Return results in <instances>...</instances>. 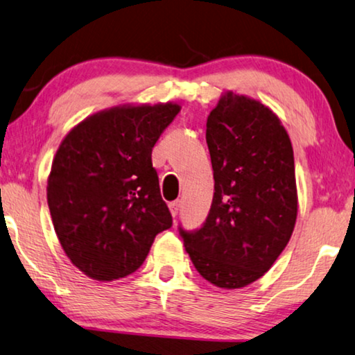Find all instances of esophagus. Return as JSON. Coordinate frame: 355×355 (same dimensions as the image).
<instances>
[{"mask_svg":"<svg viewBox=\"0 0 355 355\" xmlns=\"http://www.w3.org/2000/svg\"><path fill=\"white\" fill-rule=\"evenodd\" d=\"M179 205H181V203H179L178 200H176V202L169 203V211H171L173 216H178V213H179Z\"/></svg>","mask_w":355,"mask_h":355,"instance_id":"34e87169","label":"esophagus"}]
</instances>
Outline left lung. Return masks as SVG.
I'll list each match as a JSON object with an SVG mask.
<instances>
[{"mask_svg": "<svg viewBox=\"0 0 355 355\" xmlns=\"http://www.w3.org/2000/svg\"><path fill=\"white\" fill-rule=\"evenodd\" d=\"M214 195L202 227H179L195 269L224 290L243 288L270 269L297 216L288 132L269 107L225 91L207 120Z\"/></svg>", "mask_w": 355, "mask_h": 355, "instance_id": "1", "label": "left lung"}]
</instances>
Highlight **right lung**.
<instances>
[{
	"label": "right lung",
	"mask_w": 355,
	"mask_h": 355,
	"mask_svg": "<svg viewBox=\"0 0 355 355\" xmlns=\"http://www.w3.org/2000/svg\"><path fill=\"white\" fill-rule=\"evenodd\" d=\"M181 105H118L78 123L55 152L48 205L71 264L112 282L139 269L157 234L171 227L152 148Z\"/></svg>",
	"instance_id": "add662e5"
}]
</instances>
